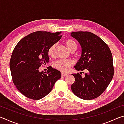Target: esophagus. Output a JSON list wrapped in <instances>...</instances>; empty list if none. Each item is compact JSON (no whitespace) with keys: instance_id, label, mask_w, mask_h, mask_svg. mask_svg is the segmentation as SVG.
<instances>
[{"instance_id":"34e87169","label":"esophagus","mask_w":124,"mask_h":124,"mask_svg":"<svg viewBox=\"0 0 124 124\" xmlns=\"http://www.w3.org/2000/svg\"><path fill=\"white\" fill-rule=\"evenodd\" d=\"M61 75H62V77H64V76H66V75H67V73H61Z\"/></svg>"}]
</instances>
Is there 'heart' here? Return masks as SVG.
Listing matches in <instances>:
<instances>
[{
  "label": "heart",
  "mask_w": 124,
  "mask_h": 124,
  "mask_svg": "<svg viewBox=\"0 0 124 124\" xmlns=\"http://www.w3.org/2000/svg\"><path fill=\"white\" fill-rule=\"evenodd\" d=\"M64 43L67 47L70 52H74L77 49V44L72 39H68L65 40ZM56 44L50 46L47 50V54L49 57H53L54 56V49ZM72 64V62L69 60H58L54 63V67L61 72H67Z\"/></svg>",
  "instance_id": "heart-1"
}]
</instances>
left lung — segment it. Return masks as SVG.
<instances>
[{"mask_svg": "<svg viewBox=\"0 0 124 124\" xmlns=\"http://www.w3.org/2000/svg\"><path fill=\"white\" fill-rule=\"evenodd\" d=\"M70 35L79 42L81 55L74 66L77 70L86 69L84 78L72 74L75 81L71 86L73 93L85 100L100 96L107 89L114 75L113 57L108 46L97 35L89 32H75Z\"/></svg>", "mask_w": 124, "mask_h": 124, "instance_id": "8db88e82", "label": "left lung"}]
</instances>
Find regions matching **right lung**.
<instances>
[{"label": "right lung", "instance_id": "obj_1", "mask_svg": "<svg viewBox=\"0 0 124 124\" xmlns=\"http://www.w3.org/2000/svg\"><path fill=\"white\" fill-rule=\"evenodd\" d=\"M61 33L37 31L22 38L15 47L10 61L12 81L26 97L41 99L61 77L60 71L51 67L45 73L39 70L42 64L49 62L47 50L61 39Z\"/></svg>", "mask_w": 124, "mask_h": 124}]
</instances>
